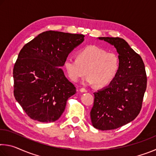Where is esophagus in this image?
<instances>
[{
    "label": "esophagus",
    "mask_w": 156,
    "mask_h": 156,
    "mask_svg": "<svg viewBox=\"0 0 156 156\" xmlns=\"http://www.w3.org/2000/svg\"><path fill=\"white\" fill-rule=\"evenodd\" d=\"M80 92H87V89H85L84 88H81L80 89Z\"/></svg>",
    "instance_id": "1"
}]
</instances>
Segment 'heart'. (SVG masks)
<instances>
[{"mask_svg": "<svg viewBox=\"0 0 156 156\" xmlns=\"http://www.w3.org/2000/svg\"><path fill=\"white\" fill-rule=\"evenodd\" d=\"M76 57L77 59L68 57L64 63L68 76L73 82H78L87 73L84 83L103 87L112 83L119 69L118 55L96 45L80 49Z\"/></svg>", "mask_w": 156, "mask_h": 156, "instance_id": "1", "label": "heart"}]
</instances>
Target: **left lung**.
Listing matches in <instances>:
<instances>
[{"label":"left lung","mask_w":156,"mask_h":156,"mask_svg":"<svg viewBox=\"0 0 156 156\" xmlns=\"http://www.w3.org/2000/svg\"><path fill=\"white\" fill-rule=\"evenodd\" d=\"M98 38L114 46L120 65L112 83L94 93L90 116L96 129L112 130L131 122L139 114L147 88V75L142 58L124 39L118 37Z\"/></svg>","instance_id":"left-lung-1"}]
</instances>
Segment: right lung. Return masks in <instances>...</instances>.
<instances>
[{"label":"right lung","mask_w":156,"mask_h":156,"mask_svg":"<svg viewBox=\"0 0 156 156\" xmlns=\"http://www.w3.org/2000/svg\"><path fill=\"white\" fill-rule=\"evenodd\" d=\"M84 37L47 31L20 50L13 70L14 95L31 119L51 122L64 112L67 100L76 89L60 67Z\"/></svg>","instance_id":"right-lung-1"}]
</instances>
